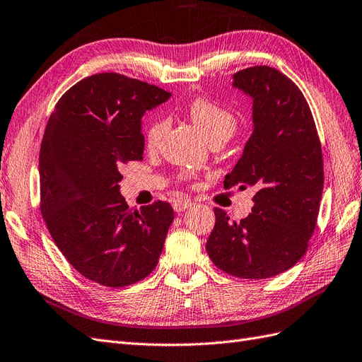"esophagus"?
Listing matches in <instances>:
<instances>
[{
  "label": "esophagus",
  "instance_id": "34e87169",
  "mask_svg": "<svg viewBox=\"0 0 362 362\" xmlns=\"http://www.w3.org/2000/svg\"><path fill=\"white\" fill-rule=\"evenodd\" d=\"M192 205H193V202L190 199H178V201L173 202V209H175V211L180 213V211L190 209Z\"/></svg>",
  "mask_w": 362,
  "mask_h": 362
}]
</instances>
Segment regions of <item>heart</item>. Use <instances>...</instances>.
I'll return each mask as SVG.
<instances>
[{"label": "heart", "mask_w": 362, "mask_h": 362, "mask_svg": "<svg viewBox=\"0 0 362 362\" xmlns=\"http://www.w3.org/2000/svg\"><path fill=\"white\" fill-rule=\"evenodd\" d=\"M187 112L210 144L216 141L226 143L236 132V117L227 108L209 99H204V97H198V99L192 100L187 106ZM165 131H168V120L163 119V117L153 119L144 131L146 146L149 149H157L163 141Z\"/></svg>", "instance_id": "b5f03b06"}]
</instances>
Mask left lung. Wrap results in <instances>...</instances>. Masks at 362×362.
I'll use <instances>...</instances> for the list:
<instances>
[{"label": "left lung", "instance_id": "obj_1", "mask_svg": "<svg viewBox=\"0 0 362 362\" xmlns=\"http://www.w3.org/2000/svg\"><path fill=\"white\" fill-rule=\"evenodd\" d=\"M233 79L252 97L254 129L223 187H254L256 193L240 222L214 209L205 248L221 271L259 280L294 267L306 252L323 193V152L309 105L289 77L257 65Z\"/></svg>", "mask_w": 362, "mask_h": 362}]
</instances>
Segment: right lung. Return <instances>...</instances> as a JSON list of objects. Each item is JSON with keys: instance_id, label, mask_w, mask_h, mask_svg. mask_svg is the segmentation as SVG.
Here are the masks:
<instances>
[{"instance_id": "1", "label": "right lung", "mask_w": 362, "mask_h": 362, "mask_svg": "<svg viewBox=\"0 0 362 362\" xmlns=\"http://www.w3.org/2000/svg\"><path fill=\"white\" fill-rule=\"evenodd\" d=\"M170 93L119 73L85 77L48 119L39 151L41 213L56 247L88 280L123 288L155 269L173 210L131 209L120 168L141 161V117Z\"/></svg>"}]
</instances>
